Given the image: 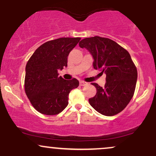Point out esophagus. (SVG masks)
Masks as SVG:
<instances>
[{
  "label": "esophagus",
  "mask_w": 156,
  "mask_h": 156,
  "mask_svg": "<svg viewBox=\"0 0 156 156\" xmlns=\"http://www.w3.org/2000/svg\"><path fill=\"white\" fill-rule=\"evenodd\" d=\"M86 85H87V82H84V81H83V80L80 81V87H83V86H86Z\"/></svg>",
  "instance_id": "34e87169"
}]
</instances>
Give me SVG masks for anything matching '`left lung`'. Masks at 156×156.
Wrapping results in <instances>:
<instances>
[{
  "label": "left lung",
  "instance_id": "left-lung-1",
  "mask_svg": "<svg viewBox=\"0 0 156 156\" xmlns=\"http://www.w3.org/2000/svg\"><path fill=\"white\" fill-rule=\"evenodd\" d=\"M79 46L92 55L94 69L106 75L104 87L92 83L97 93L89 103L103 115H116L129 103L136 85L137 69L129 53L112 39L98 36L82 39Z\"/></svg>",
  "mask_w": 156,
  "mask_h": 156
}]
</instances>
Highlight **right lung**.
<instances>
[{
	"mask_svg": "<svg viewBox=\"0 0 156 156\" xmlns=\"http://www.w3.org/2000/svg\"><path fill=\"white\" fill-rule=\"evenodd\" d=\"M80 37L48 41L36 50L26 67L25 92L37 112L55 115L68 105L70 91L79 86L76 78L64 80L58 70L67 66V56Z\"/></svg>",
	"mask_w": 156,
	"mask_h": 156,
	"instance_id": "add662e5",
	"label": "right lung"
}]
</instances>
